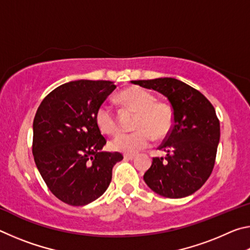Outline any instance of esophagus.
<instances>
[{
	"label": "esophagus",
	"mask_w": 250,
	"mask_h": 250,
	"mask_svg": "<svg viewBox=\"0 0 250 250\" xmlns=\"http://www.w3.org/2000/svg\"><path fill=\"white\" fill-rule=\"evenodd\" d=\"M134 158H135V155H133V154H125L124 155L125 160H133Z\"/></svg>",
	"instance_id": "obj_1"
}]
</instances>
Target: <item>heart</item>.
Instances as JSON below:
<instances>
[{
	"instance_id": "b5f03b06",
	"label": "heart",
	"mask_w": 250,
	"mask_h": 250,
	"mask_svg": "<svg viewBox=\"0 0 250 250\" xmlns=\"http://www.w3.org/2000/svg\"><path fill=\"white\" fill-rule=\"evenodd\" d=\"M118 100L126 109L137 112L134 132H119L110 142L113 151L121 153H138L150 145L152 138L167 137L173 125V111L164 103H158L153 94L141 87H131L118 95ZM96 122L103 133H115L118 129L115 112L107 104H103L96 115Z\"/></svg>"
}]
</instances>
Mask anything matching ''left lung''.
<instances>
[{
    "label": "left lung",
    "mask_w": 250,
    "mask_h": 250,
    "mask_svg": "<svg viewBox=\"0 0 250 250\" xmlns=\"http://www.w3.org/2000/svg\"><path fill=\"white\" fill-rule=\"evenodd\" d=\"M132 83L167 97L173 110V125L143 180L152 191L168 198L192 195L213 171L221 128L216 112L204 95L179 79L164 77L133 80Z\"/></svg>",
    "instance_id": "1"
}]
</instances>
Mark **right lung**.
<instances>
[{
    "label": "right lung",
    "instance_id": "add662e5",
    "mask_svg": "<svg viewBox=\"0 0 250 250\" xmlns=\"http://www.w3.org/2000/svg\"><path fill=\"white\" fill-rule=\"evenodd\" d=\"M116 89L108 80H75L45 97L33 122L35 164L55 196L66 204L83 206L108 188L112 167L124 159L104 152L96 115Z\"/></svg>",
    "mask_w": 250,
    "mask_h": 250
}]
</instances>
